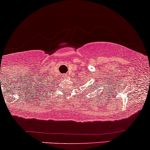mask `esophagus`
Here are the masks:
<instances>
[{
    "mask_svg": "<svg viewBox=\"0 0 150 150\" xmlns=\"http://www.w3.org/2000/svg\"><path fill=\"white\" fill-rule=\"evenodd\" d=\"M67 74H64L63 75V78H67Z\"/></svg>",
    "mask_w": 150,
    "mask_h": 150,
    "instance_id": "34e87169",
    "label": "esophagus"
}]
</instances>
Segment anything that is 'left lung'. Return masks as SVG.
Instances as JSON below:
<instances>
[{"mask_svg": "<svg viewBox=\"0 0 150 150\" xmlns=\"http://www.w3.org/2000/svg\"><path fill=\"white\" fill-rule=\"evenodd\" d=\"M90 91H93V87H91V88H90Z\"/></svg>", "mask_w": 150, "mask_h": 150, "instance_id": "8db88e82", "label": "left lung"}]
</instances>
